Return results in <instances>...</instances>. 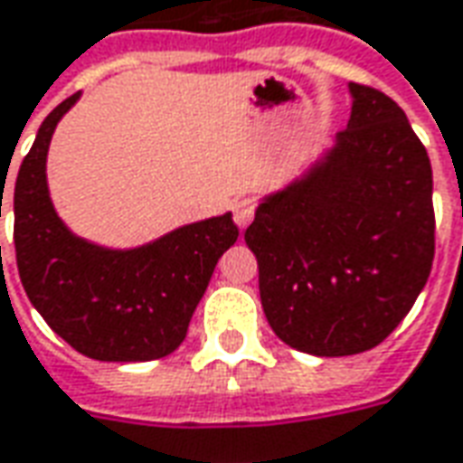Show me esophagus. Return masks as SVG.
Returning a JSON list of instances; mask_svg holds the SVG:
<instances>
[{"mask_svg":"<svg viewBox=\"0 0 463 463\" xmlns=\"http://www.w3.org/2000/svg\"><path fill=\"white\" fill-rule=\"evenodd\" d=\"M255 208H258V205H255V200L250 198H242L232 205V218L238 222V228H248V225L253 222Z\"/></svg>","mask_w":463,"mask_h":463,"instance_id":"34e87169","label":"esophagus"}]
</instances>
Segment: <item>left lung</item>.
I'll list each match as a JSON object with an SVG mask.
<instances>
[{
	"label": "left lung",
	"mask_w": 463,
	"mask_h": 463,
	"mask_svg": "<svg viewBox=\"0 0 463 463\" xmlns=\"http://www.w3.org/2000/svg\"><path fill=\"white\" fill-rule=\"evenodd\" d=\"M354 109L328 160L260 203L245 242L265 318L313 355L378 345L411 310L436 248L431 163L403 109L351 82Z\"/></svg>",
	"instance_id": "8db88e82"
}]
</instances>
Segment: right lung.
I'll list each match as a JSON object with an SVG mask.
<instances>
[{
  "label": "right lung",
  "instance_id": "1",
  "mask_svg": "<svg viewBox=\"0 0 463 463\" xmlns=\"http://www.w3.org/2000/svg\"><path fill=\"white\" fill-rule=\"evenodd\" d=\"M77 97H67L44 118L19 167V278L52 331L87 358L119 364L163 358L183 344L218 258L238 241V225L228 213L125 253L72 235L52 208L44 163L52 132Z\"/></svg>",
  "mask_w": 463,
  "mask_h": 463
}]
</instances>
